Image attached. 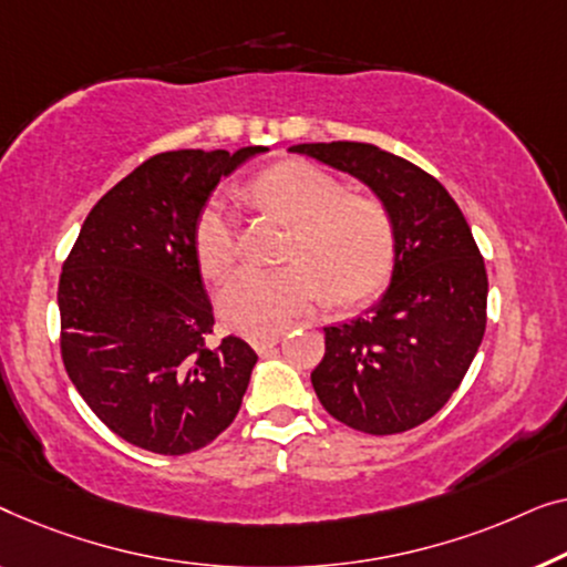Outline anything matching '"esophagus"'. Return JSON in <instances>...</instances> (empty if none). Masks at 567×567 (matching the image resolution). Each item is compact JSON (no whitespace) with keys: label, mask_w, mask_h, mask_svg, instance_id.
Masks as SVG:
<instances>
[{"label":"esophagus","mask_w":567,"mask_h":567,"mask_svg":"<svg viewBox=\"0 0 567 567\" xmlns=\"http://www.w3.org/2000/svg\"><path fill=\"white\" fill-rule=\"evenodd\" d=\"M277 344H280V337H277V333H275V337H259V339L251 341V347L257 349V354H261V357L272 352Z\"/></svg>","instance_id":"esophagus-1"}]
</instances>
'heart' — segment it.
Wrapping results in <instances>:
<instances>
[{
	"label": "heart",
	"instance_id": "obj_1",
	"mask_svg": "<svg viewBox=\"0 0 567 567\" xmlns=\"http://www.w3.org/2000/svg\"><path fill=\"white\" fill-rule=\"evenodd\" d=\"M254 200L292 228L282 269L244 267L218 292L220 316L246 337L282 331L300 310L329 290L331 300L357 302L385 282L395 230L382 203L347 197L331 174L310 164H280L254 182ZM195 249L207 275L226 272L236 254V220L223 197L203 207Z\"/></svg>",
	"mask_w": 567,
	"mask_h": 567
}]
</instances>
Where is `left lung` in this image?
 Returning <instances> with one entry per match:
<instances>
[{"label":"left lung","mask_w":567,"mask_h":567,"mask_svg":"<svg viewBox=\"0 0 567 567\" xmlns=\"http://www.w3.org/2000/svg\"><path fill=\"white\" fill-rule=\"evenodd\" d=\"M290 154L349 174L395 230L388 290L349 323L329 326L310 372L318 401L364 434H401L442 411L485 333L488 275L473 230L432 174L372 143H298Z\"/></svg>","instance_id":"1"}]
</instances>
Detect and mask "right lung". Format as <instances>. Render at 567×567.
Here are the masks:
<instances>
[{
	"instance_id": "right-lung-1",
	"label": "right lung",
	"mask_w": 567,
	"mask_h": 567,
	"mask_svg": "<svg viewBox=\"0 0 567 567\" xmlns=\"http://www.w3.org/2000/svg\"><path fill=\"white\" fill-rule=\"evenodd\" d=\"M267 146L169 151L143 162L86 215L59 280L61 354L110 432L156 454L203 450L234 424L257 352L207 347L195 226L213 189Z\"/></svg>"
}]
</instances>
